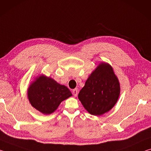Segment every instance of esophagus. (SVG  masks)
<instances>
[{
  "label": "esophagus",
  "instance_id": "obj_1",
  "mask_svg": "<svg viewBox=\"0 0 151 151\" xmlns=\"http://www.w3.org/2000/svg\"><path fill=\"white\" fill-rule=\"evenodd\" d=\"M78 93V89L77 88L73 89V94L74 96H77Z\"/></svg>",
  "mask_w": 151,
  "mask_h": 151
}]
</instances>
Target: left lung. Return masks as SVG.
<instances>
[{
    "mask_svg": "<svg viewBox=\"0 0 151 151\" xmlns=\"http://www.w3.org/2000/svg\"><path fill=\"white\" fill-rule=\"evenodd\" d=\"M119 94V82L113 69L108 64L101 63L86 80L78 97L89 113L100 116L114 106Z\"/></svg>",
    "mask_w": 151,
    "mask_h": 151,
    "instance_id": "obj_1",
    "label": "left lung"
}]
</instances>
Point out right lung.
<instances>
[{
    "instance_id": "obj_1",
    "label": "right lung",
    "mask_w": 151,
    "mask_h": 151,
    "mask_svg": "<svg viewBox=\"0 0 151 151\" xmlns=\"http://www.w3.org/2000/svg\"><path fill=\"white\" fill-rule=\"evenodd\" d=\"M72 96L66 86L52 78L40 76L28 89V97L31 105L45 114L54 112L61 102Z\"/></svg>"
}]
</instances>
